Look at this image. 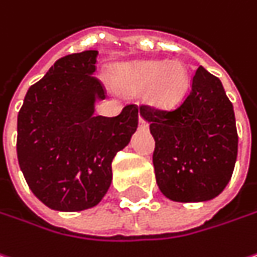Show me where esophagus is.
<instances>
[{
  "instance_id": "34e87169",
  "label": "esophagus",
  "mask_w": 257,
  "mask_h": 257,
  "mask_svg": "<svg viewBox=\"0 0 257 257\" xmlns=\"http://www.w3.org/2000/svg\"><path fill=\"white\" fill-rule=\"evenodd\" d=\"M140 126L142 129H147L148 128V122H147V120H145V119H144V117L141 116L140 115Z\"/></svg>"
}]
</instances>
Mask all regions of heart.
I'll list each match as a JSON object with an SVG mask.
<instances>
[{
	"instance_id": "b5f03b06",
	"label": "heart",
	"mask_w": 257,
	"mask_h": 257,
	"mask_svg": "<svg viewBox=\"0 0 257 257\" xmlns=\"http://www.w3.org/2000/svg\"><path fill=\"white\" fill-rule=\"evenodd\" d=\"M112 82L125 93H144L154 106L171 107L185 95L190 74L184 63L177 60H144L119 67Z\"/></svg>"
}]
</instances>
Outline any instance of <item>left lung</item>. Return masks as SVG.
Listing matches in <instances>:
<instances>
[{"instance_id": "8db88e82", "label": "left lung", "mask_w": 257, "mask_h": 257, "mask_svg": "<svg viewBox=\"0 0 257 257\" xmlns=\"http://www.w3.org/2000/svg\"><path fill=\"white\" fill-rule=\"evenodd\" d=\"M155 140L157 184L167 198L200 203L229 184L237 158L233 105L220 79L200 66L184 100L173 110L140 107Z\"/></svg>"}]
</instances>
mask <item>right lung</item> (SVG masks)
<instances>
[{"label": "right lung", "mask_w": 257, "mask_h": 257, "mask_svg": "<svg viewBox=\"0 0 257 257\" xmlns=\"http://www.w3.org/2000/svg\"><path fill=\"white\" fill-rule=\"evenodd\" d=\"M97 51L64 56L28 89L17 119V157L30 190L47 207H95L112 183V160L138 128V107L95 115L105 89L93 73Z\"/></svg>", "instance_id": "obj_1"}]
</instances>
